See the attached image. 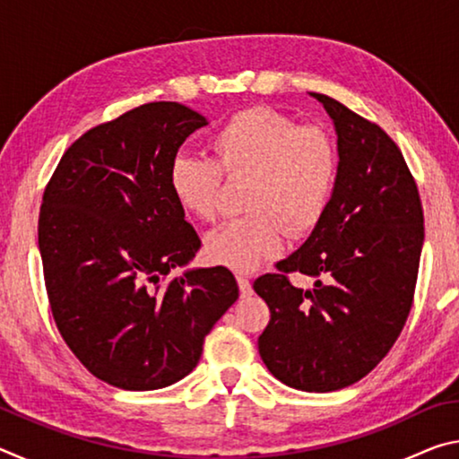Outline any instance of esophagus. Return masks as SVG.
Returning a JSON list of instances; mask_svg holds the SVG:
<instances>
[{"label":"esophagus","mask_w":459,"mask_h":459,"mask_svg":"<svg viewBox=\"0 0 459 459\" xmlns=\"http://www.w3.org/2000/svg\"><path fill=\"white\" fill-rule=\"evenodd\" d=\"M237 283L240 290V298H248V295H253V287L247 275H237Z\"/></svg>","instance_id":"esophagus-1"}]
</instances>
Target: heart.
Segmentation results:
<instances>
[{"instance_id": "obj_1", "label": "heart", "mask_w": 459, "mask_h": 459, "mask_svg": "<svg viewBox=\"0 0 459 459\" xmlns=\"http://www.w3.org/2000/svg\"><path fill=\"white\" fill-rule=\"evenodd\" d=\"M208 147L212 160L176 155L168 172L178 206L202 222L214 221L221 176L248 178V214L208 232V261L251 271L281 253L285 232L301 237L322 221L338 178V150L328 131L251 107L216 127Z\"/></svg>"}]
</instances>
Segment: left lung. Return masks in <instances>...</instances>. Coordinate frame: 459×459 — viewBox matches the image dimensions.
Here are the masks:
<instances>
[{"instance_id":"obj_1","label":"left lung","mask_w":459,"mask_h":459,"mask_svg":"<svg viewBox=\"0 0 459 459\" xmlns=\"http://www.w3.org/2000/svg\"><path fill=\"white\" fill-rule=\"evenodd\" d=\"M338 134V178L309 238L253 283L271 320L259 354L271 375L307 393L359 383L405 325L423 247V206L399 145L377 123L312 92ZM291 273L316 276L299 290Z\"/></svg>"}]
</instances>
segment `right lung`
Returning <instances> with one entry per match:
<instances>
[{
  "label": "right lung",
  "mask_w": 459,
  "mask_h": 459,
  "mask_svg": "<svg viewBox=\"0 0 459 459\" xmlns=\"http://www.w3.org/2000/svg\"><path fill=\"white\" fill-rule=\"evenodd\" d=\"M204 126L172 100L139 105L82 134L46 184L38 245L54 322L91 375L126 391L190 375L238 298L227 267L168 277L200 248L169 164Z\"/></svg>",
  "instance_id": "right-lung-1"
}]
</instances>
